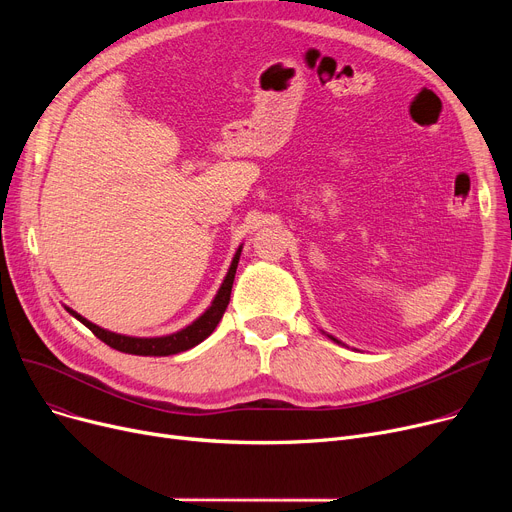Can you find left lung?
Wrapping results in <instances>:
<instances>
[{
	"label": "left lung",
	"instance_id": "obj_1",
	"mask_svg": "<svg viewBox=\"0 0 512 512\" xmlns=\"http://www.w3.org/2000/svg\"><path fill=\"white\" fill-rule=\"evenodd\" d=\"M324 334H326V332H324ZM326 336H328V338H332V340H334V342H338V344H342V342H340V340H336V338H334V336H330V334H326Z\"/></svg>",
	"mask_w": 512,
	"mask_h": 512
}]
</instances>
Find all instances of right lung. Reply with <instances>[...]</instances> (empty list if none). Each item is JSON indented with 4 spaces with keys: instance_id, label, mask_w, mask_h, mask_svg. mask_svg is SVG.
<instances>
[{
    "instance_id": "obj_1",
    "label": "right lung",
    "mask_w": 512,
    "mask_h": 512,
    "mask_svg": "<svg viewBox=\"0 0 512 512\" xmlns=\"http://www.w3.org/2000/svg\"><path fill=\"white\" fill-rule=\"evenodd\" d=\"M240 251L242 245L236 249L232 263L226 272V278L222 282V286L215 292V297L211 301V305L186 328L166 334V336H126V334H116L110 330H103L99 326H95L93 321H89L87 317H83L80 313H76L74 309L66 307V311L76 317L80 324L87 326L99 340H103L107 346L116 348L120 353L126 355H139V357H168V355H178L182 351H188V348L197 346L199 342H203L215 328H218L220 319L230 303V292H232V284H234V274L238 267V259H240Z\"/></svg>"
}]
</instances>
